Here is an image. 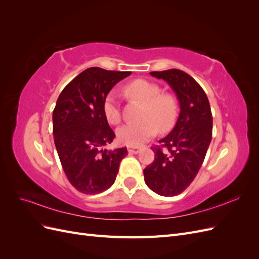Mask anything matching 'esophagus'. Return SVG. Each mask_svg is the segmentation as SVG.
<instances>
[{
  "mask_svg": "<svg viewBox=\"0 0 259 259\" xmlns=\"http://www.w3.org/2000/svg\"><path fill=\"white\" fill-rule=\"evenodd\" d=\"M127 150H128L130 153L136 154V153H138L140 151V147H128Z\"/></svg>",
  "mask_w": 259,
  "mask_h": 259,
  "instance_id": "1",
  "label": "esophagus"
}]
</instances>
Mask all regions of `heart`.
<instances>
[{
    "instance_id": "b5f03b06",
    "label": "heart",
    "mask_w": 259,
    "mask_h": 259,
    "mask_svg": "<svg viewBox=\"0 0 259 259\" xmlns=\"http://www.w3.org/2000/svg\"><path fill=\"white\" fill-rule=\"evenodd\" d=\"M132 96L145 103L142 112V121L127 123L117 128L116 136L119 142L130 146L138 147L151 139L158 130L167 132L173 128L178 117V104L176 99L162 94L159 85L146 80H136L128 85ZM103 111L109 123L117 124L121 121V112L115 91L108 94L103 104Z\"/></svg>"
}]
</instances>
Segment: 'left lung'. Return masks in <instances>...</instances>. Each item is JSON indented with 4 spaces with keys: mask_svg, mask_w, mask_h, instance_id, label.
Segmentation results:
<instances>
[{
    "mask_svg": "<svg viewBox=\"0 0 259 259\" xmlns=\"http://www.w3.org/2000/svg\"><path fill=\"white\" fill-rule=\"evenodd\" d=\"M176 94L180 111L174 128L159 140L153 162L144 169L146 185L162 197L182 193L197 176L211 140L213 116L205 92L192 76L178 69L153 71Z\"/></svg>",
    "mask_w": 259,
    "mask_h": 259,
    "instance_id": "obj_1",
    "label": "left lung"
}]
</instances>
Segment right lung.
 <instances>
[{"instance_id": "right-lung-1", "label": "right lung", "mask_w": 259, "mask_h": 259, "mask_svg": "<svg viewBox=\"0 0 259 259\" xmlns=\"http://www.w3.org/2000/svg\"><path fill=\"white\" fill-rule=\"evenodd\" d=\"M130 71L84 70L62 90L53 111V134L65 174L75 189L97 194L110 188L126 147L104 149L115 137L103 111L113 86Z\"/></svg>"}]
</instances>
